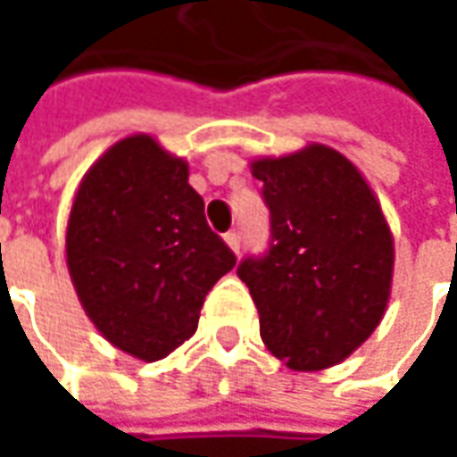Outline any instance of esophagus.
Instances as JSON below:
<instances>
[{"label":"esophagus","mask_w":457,"mask_h":457,"mask_svg":"<svg viewBox=\"0 0 457 457\" xmlns=\"http://www.w3.org/2000/svg\"><path fill=\"white\" fill-rule=\"evenodd\" d=\"M223 241L238 254V249H241V237H238V231H226V234H223Z\"/></svg>","instance_id":"esophagus-1"}]
</instances>
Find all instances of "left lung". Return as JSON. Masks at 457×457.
Segmentation results:
<instances>
[{
	"mask_svg": "<svg viewBox=\"0 0 457 457\" xmlns=\"http://www.w3.org/2000/svg\"><path fill=\"white\" fill-rule=\"evenodd\" d=\"M270 244L238 262L267 348L295 371L351 356L384 315L395 244L371 187L343 154L307 150L256 160Z\"/></svg>",
	"mask_w": 457,
	"mask_h": 457,
	"instance_id": "8db88e82",
	"label": "left lung"
}]
</instances>
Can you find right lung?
I'll list each match as a JSON object with an SVG mask.
<instances>
[{"label":"right lung","mask_w":457,"mask_h":457,"mask_svg":"<svg viewBox=\"0 0 457 457\" xmlns=\"http://www.w3.org/2000/svg\"><path fill=\"white\" fill-rule=\"evenodd\" d=\"M203 208L187 165L147 134L86 172L65 254L88 318L116 348L157 361L195 333L205 295L237 264Z\"/></svg>","instance_id":"add662e5"}]
</instances>
